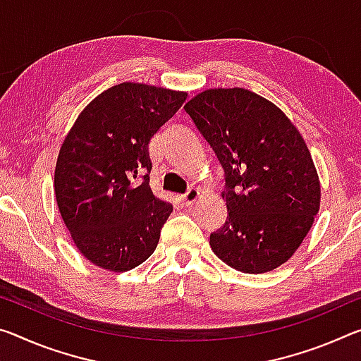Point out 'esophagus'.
Here are the masks:
<instances>
[{
  "label": "esophagus",
  "mask_w": 361,
  "mask_h": 361,
  "mask_svg": "<svg viewBox=\"0 0 361 361\" xmlns=\"http://www.w3.org/2000/svg\"><path fill=\"white\" fill-rule=\"evenodd\" d=\"M197 197H199V190H196V188H190V190L181 196V202L183 205H186V207H191V205L197 201Z\"/></svg>",
  "instance_id": "esophagus-1"
}]
</instances>
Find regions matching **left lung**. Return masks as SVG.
Listing matches in <instances>:
<instances>
[{
    "label": "left lung",
    "instance_id": "left-lung-1",
    "mask_svg": "<svg viewBox=\"0 0 361 361\" xmlns=\"http://www.w3.org/2000/svg\"><path fill=\"white\" fill-rule=\"evenodd\" d=\"M223 169L228 216L210 247L243 273L288 262L319 209L310 151L281 109L244 88L207 90L185 106Z\"/></svg>",
    "mask_w": 361,
    "mask_h": 361
}]
</instances>
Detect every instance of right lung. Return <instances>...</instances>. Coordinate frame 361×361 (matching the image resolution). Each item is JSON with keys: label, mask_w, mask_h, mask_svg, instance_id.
Wrapping results in <instances>:
<instances>
[{"label": "right lung", "mask_w": 361, "mask_h": 361, "mask_svg": "<svg viewBox=\"0 0 361 361\" xmlns=\"http://www.w3.org/2000/svg\"><path fill=\"white\" fill-rule=\"evenodd\" d=\"M186 93L140 83L106 90L83 109L56 164L57 207L87 259L122 273L156 250L170 204L149 186V141Z\"/></svg>", "instance_id": "1"}]
</instances>
